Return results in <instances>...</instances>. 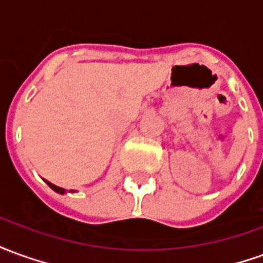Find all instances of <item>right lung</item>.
<instances>
[{
	"label": "right lung",
	"mask_w": 263,
	"mask_h": 263,
	"mask_svg": "<svg viewBox=\"0 0 263 263\" xmlns=\"http://www.w3.org/2000/svg\"><path fill=\"white\" fill-rule=\"evenodd\" d=\"M45 182L48 183V186H49V187L52 189V190H54V192H56V193H59V194H65V193H66V190H65V189L58 187V186H54L53 183L48 182V180H45ZM70 192H73V190H70Z\"/></svg>",
	"instance_id": "right-lung-1"
}]
</instances>
